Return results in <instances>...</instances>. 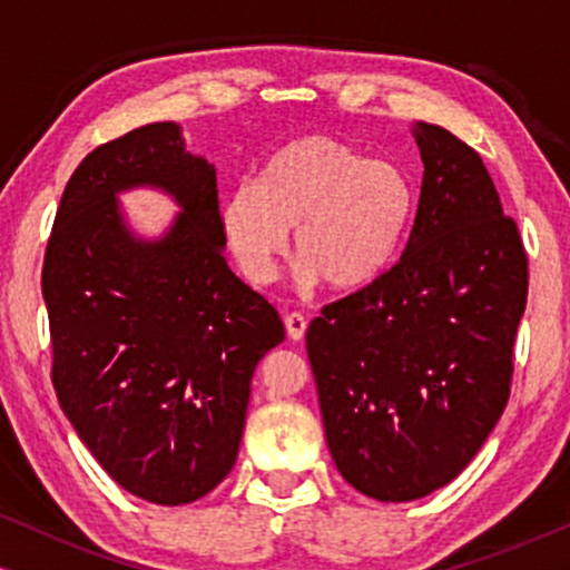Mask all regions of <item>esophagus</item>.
<instances>
[{
	"mask_svg": "<svg viewBox=\"0 0 570 570\" xmlns=\"http://www.w3.org/2000/svg\"><path fill=\"white\" fill-rule=\"evenodd\" d=\"M306 326H308V322H306V316L303 314H287L285 316V330H287V337L291 340H303V334H306Z\"/></svg>",
	"mask_w": 570,
	"mask_h": 570,
	"instance_id": "34e87169",
	"label": "esophagus"
}]
</instances>
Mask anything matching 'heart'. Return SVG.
<instances>
[{
	"instance_id": "1",
	"label": "heart",
	"mask_w": 570,
	"mask_h": 570,
	"mask_svg": "<svg viewBox=\"0 0 570 570\" xmlns=\"http://www.w3.org/2000/svg\"><path fill=\"white\" fill-rule=\"evenodd\" d=\"M415 184L392 160H371L345 139L306 135L272 155L262 181L223 205V230L240 272L269 285L291 246L301 279L357 291L384 275L415 215Z\"/></svg>"
}]
</instances>
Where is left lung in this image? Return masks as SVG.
<instances>
[{
  "instance_id": "obj_1",
  "label": "left lung",
  "mask_w": 570,
  "mask_h": 570,
  "mask_svg": "<svg viewBox=\"0 0 570 570\" xmlns=\"http://www.w3.org/2000/svg\"><path fill=\"white\" fill-rule=\"evenodd\" d=\"M415 139L425 174L402 256L306 332L334 464L386 503L449 485L485 443L529 291L517 220L480 155L435 124Z\"/></svg>"
}]
</instances>
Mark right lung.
Instances as JSON below:
<instances>
[{"label":"right lung","instance_id":"obj_1","mask_svg":"<svg viewBox=\"0 0 570 570\" xmlns=\"http://www.w3.org/2000/svg\"><path fill=\"white\" fill-rule=\"evenodd\" d=\"M137 183L185 207L155 245L131 239L115 205ZM223 246L215 166L184 150L174 121L85 155L46 244L53 392L98 464L150 503H191L228 478L256 363L285 340Z\"/></svg>","mask_w":570,"mask_h":570}]
</instances>
